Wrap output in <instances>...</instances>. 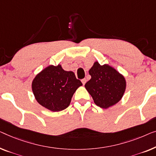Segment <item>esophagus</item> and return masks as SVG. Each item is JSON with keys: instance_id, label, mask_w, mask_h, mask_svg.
<instances>
[{"instance_id": "1", "label": "esophagus", "mask_w": 156, "mask_h": 156, "mask_svg": "<svg viewBox=\"0 0 156 156\" xmlns=\"http://www.w3.org/2000/svg\"><path fill=\"white\" fill-rule=\"evenodd\" d=\"M82 83H83V85H84L85 83H86V82H87V80H86V79H82Z\"/></svg>"}]
</instances>
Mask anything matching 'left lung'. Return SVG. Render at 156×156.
Returning <instances> with one entry per match:
<instances>
[{
	"label": "left lung",
	"instance_id": "8db88e82",
	"mask_svg": "<svg viewBox=\"0 0 156 156\" xmlns=\"http://www.w3.org/2000/svg\"><path fill=\"white\" fill-rule=\"evenodd\" d=\"M89 73L91 78L84 87L97 106L107 109L121 100L127 82L125 76L115 67L108 64L101 65L96 61Z\"/></svg>",
	"mask_w": 156,
	"mask_h": 156
}]
</instances>
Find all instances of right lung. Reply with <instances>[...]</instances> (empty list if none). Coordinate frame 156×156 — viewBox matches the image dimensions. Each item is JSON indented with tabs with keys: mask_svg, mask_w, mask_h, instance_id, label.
Returning a JSON list of instances; mask_svg holds the SVG:
<instances>
[{
	"mask_svg": "<svg viewBox=\"0 0 156 156\" xmlns=\"http://www.w3.org/2000/svg\"><path fill=\"white\" fill-rule=\"evenodd\" d=\"M82 86L72 71H65L62 65H50L34 78L31 89L41 105L53 112L65 110L70 104L73 94Z\"/></svg>",
	"mask_w": 156,
	"mask_h": 156,
	"instance_id": "obj_1",
	"label": "right lung"
}]
</instances>
